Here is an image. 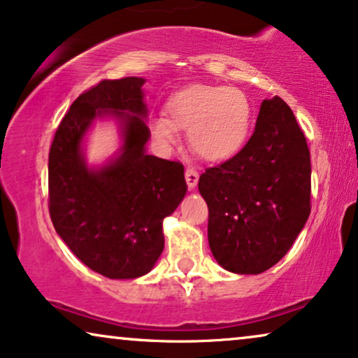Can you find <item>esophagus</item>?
Here are the masks:
<instances>
[{
    "instance_id": "34e87169",
    "label": "esophagus",
    "mask_w": 358,
    "mask_h": 358,
    "mask_svg": "<svg viewBox=\"0 0 358 358\" xmlns=\"http://www.w3.org/2000/svg\"><path fill=\"white\" fill-rule=\"evenodd\" d=\"M185 182L190 190L195 189V185L199 182V173L195 169H185Z\"/></svg>"
}]
</instances>
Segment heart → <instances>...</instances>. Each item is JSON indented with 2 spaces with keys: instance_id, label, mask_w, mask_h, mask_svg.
<instances>
[{
  "instance_id": "heart-1",
  "label": "heart",
  "mask_w": 358,
  "mask_h": 358,
  "mask_svg": "<svg viewBox=\"0 0 358 358\" xmlns=\"http://www.w3.org/2000/svg\"><path fill=\"white\" fill-rule=\"evenodd\" d=\"M166 115L150 122L151 134L163 145L187 131L189 146L205 161L222 163L238 155L252 125V107L238 87L194 85L174 92L166 102Z\"/></svg>"
}]
</instances>
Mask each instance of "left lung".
I'll use <instances>...</instances> for the list:
<instances>
[{
  "label": "left lung",
  "mask_w": 358,
  "mask_h": 358,
  "mask_svg": "<svg viewBox=\"0 0 358 358\" xmlns=\"http://www.w3.org/2000/svg\"><path fill=\"white\" fill-rule=\"evenodd\" d=\"M199 192L208 205L210 249L224 271L256 275L285 256L311 212V163L280 97L262 101L246 146L205 171Z\"/></svg>",
  "instance_id": "left-lung-1"
}]
</instances>
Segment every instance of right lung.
Wrapping results in <instances>:
<instances>
[{"instance_id": "1", "label": "right lung", "mask_w": 358, "mask_h": 358, "mask_svg": "<svg viewBox=\"0 0 358 358\" xmlns=\"http://www.w3.org/2000/svg\"><path fill=\"white\" fill-rule=\"evenodd\" d=\"M145 78L104 80L83 92L58 125L48 155L50 217L80 261L109 278H136L164 249L163 222L187 192L184 166L146 153ZM117 122L120 150L99 166L85 159L97 120Z\"/></svg>"}]
</instances>
